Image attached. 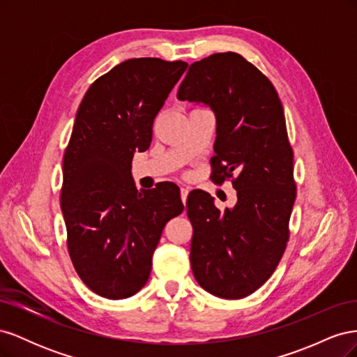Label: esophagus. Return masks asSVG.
Here are the masks:
<instances>
[{"label":"esophagus","mask_w":357,"mask_h":357,"mask_svg":"<svg viewBox=\"0 0 357 357\" xmlns=\"http://www.w3.org/2000/svg\"><path fill=\"white\" fill-rule=\"evenodd\" d=\"M188 195H189V189L188 188H181L180 189V197H181V201H183V204H185V205H186Z\"/></svg>","instance_id":"obj_1"}]
</instances>
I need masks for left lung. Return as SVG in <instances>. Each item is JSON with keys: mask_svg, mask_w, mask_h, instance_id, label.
<instances>
[{"mask_svg": "<svg viewBox=\"0 0 357 357\" xmlns=\"http://www.w3.org/2000/svg\"><path fill=\"white\" fill-rule=\"evenodd\" d=\"M177 98L213 110V176L219 183L235 176L236 190L235 207L225 211L207 192L189 193L193 275L214 296L245 298L273 275L289 241L296 185L282 101L273 83L234 52L193 62Z\"/></svg>", "mask_w": 357, "mask_h": 357, "instance_id": "1", "label": "left lung"}]
</instances>
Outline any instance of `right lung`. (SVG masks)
<instances>
[{
    "label": "right lung",
    "instance_id": "1",
    "mask_svg": "<svg viewBox=\"0 0 357 357\" xmlns=\"http://www.w3.org/2000/svg\"><path fill=\"white\" fill-rule=\"evenodd\" d=\"M186 68L128 59L91 84L75 114L61 210L75 271L102 298H129L147 283L162 231L185 208L174 183L137 190L131 164L149 149L155 117Z\"/></svg>",
    "mask_w": 357,
    "mask_h": 357
}]
</instances>
